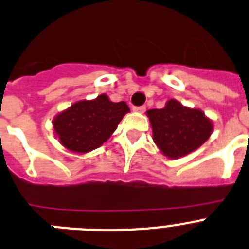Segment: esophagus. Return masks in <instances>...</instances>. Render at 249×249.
Returning <instances> with one entry per match:
<instances>
[{"mask_svg":"<svg viewBox=\"0 0 249 249\" xmlns=\"http://www.w3.org/2000/svg\"><path fill=\"white\" fill-rule=\"evenodd\" d=\"M133 110L135 112H140V113H143L146 110V107L145 106H139V107H133Z\"/></svg>","mask_w":249,"mask_h":249,"instance_id":"esophagus-1","label":"esophagus"}]
</instances>
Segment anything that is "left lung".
Masks as SVG:
<instances>
[{"instance_id":"1","label":"left lung","mask_w":249,"mask_h":249,"mask_svg":"<svg viewBox=\"0 0 249 249\" xmlns=\"http://www.w3.org/2000/svg\"><path fill=\"white\" fill-rule=\"evenodd\" d=\"M152 139L165 156L178 159L200 147L213 132V123L200 109L170 99L161 109L147 110Z\"/></svg>"}]
</instances>
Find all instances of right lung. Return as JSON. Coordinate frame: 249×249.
Listing matches in <instances>:
<instances>
[{
  "label": "right lung",
  "instance_id": "right-lung-1",
  "mask_svg": "<svg viewBox=\"0 0 249 249\" xmlns=\"http://www.w3.org/2000/svg\"><path fill=\"white\" fill-rule=\"evenodd\" d=\"M129 112L126 102H110L106 94L93 101H79L53 121L61 145L73 152H89L107 141L123 116Z\"/></svg>",
  "mask_w": 249,
  "mask_h": 249
}]
</instances>
